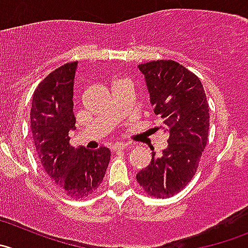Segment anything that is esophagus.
Wrapping results in <instances>:
<instances>
[{"label":"esophagus","mask_w":248,"mask_h":248,"mask_svg":"<svg viewBox=\"0 0 248 248\" xmlns=\"http://www.w3.org/2000/svg\"><path fill=\"white\" fill-rule=\"evenodd\" d=\"M126 148V145L125 143H123V142H117L113 145V152H118V151H123V150H125Z\"/></svg>","instance_id":"obj_1"}]
</instances>
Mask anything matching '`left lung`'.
I'll use <instances>...</instances> for the list:
<instances>
[{"instance_id":"obj_1","label":"left lung","mask_w":248,"mask_h":248,"mask_svg":"<svg viewBox=\"0 0 248 248\" xmlns=\"http://www.w3.org/2000/svg\"><path fill=\"white\" fill-rule=\"evenodd\" d=\"M145 75L153 112L161 123L155 130L168 134V147L136 175L147 195L168 199L183 190L196 174L208 141L209 107L197 75L175 61L139 65Z\"/></svg>"}]
</instances>
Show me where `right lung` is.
<instances>
[{
  "label": "right lung",
  "instance_id": "obj_1",
  "mask_svg": "<svg viewBox=\"0 0 248 248\" xmlns=\"http://www.w3.org/2000/svg\"><path fill=\"white\" fill-rule=\"evenodd\" d=\"M78 62L49 73L34 91L30 125L35 148L44 170L73 199H84L97 190L110 161L107 147L95 151L69 145L75 129L73 85Z\"/></svg>",
  "mask_w": 248,
  "mask_h": 248
}]
</instances>
